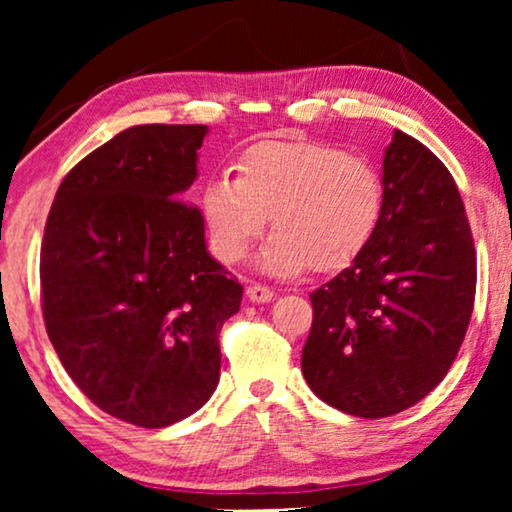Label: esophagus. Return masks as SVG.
Wrapping results in <instances>:
<instances>
[{
  "label": "esophagus",
  "mask_w": 512,
  "mask_h": 512,
  "mask_svg": "<svg viewBox=\"0 0 512 512\" xmlns=\"http://www.w3.org/2000/svg\"><path fill=\"white\" fill-rule=\"evenodd\" d=\"M247 298L251 300V303H270V300L275 298V293H272L270 286H265V284H249Z\"/></svg>",
  "instance_id": "obj_1"
}]
</instances>
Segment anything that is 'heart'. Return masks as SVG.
Returning a JSON list of instances; mask_svg holds the SVG:
<instances>
[{"mask_svg":"<svg viewBox=\"0 0 512 512\" xmlns=\"http://www.w3.org/2000/svg\"><path fill=\"white\" fill-rule=\"evenodd\" d=\"M240 177L221 172L205 184L214 254L237 263L268 223L275 233L258 268L275 277L345 268L373 237L384 209V181L363 156L319 142H261L242 153Z\"/></svg>","mask_w":512,"mask_h":512,"instance_id":"b5f03b06","label":"heart"}]
</instances>
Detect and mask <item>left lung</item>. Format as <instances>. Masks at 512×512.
<instances>
[{"instance_id": "obj_1", "label": "left lung", "mask_w": 512, "mask_h": 512, "mask_svg": "<svg viewBox=\"0 0 512 512\" xmlns=\"http://www.w3.org/2000/svg\"><path fill=\"white\" fill-rule=\"evenodd\" d=\"M384 209L352 265L310 296L303 375L321 401L389 417L436 389L457 359L475 300V247L452 174L394 130Z\"/></svg>"}]
</instances>
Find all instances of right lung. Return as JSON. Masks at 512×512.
<instances>
[{"label": "right lung", "mask_w": 512, "mask_h": 512, "mask_svg": "<svg viewBox=\"0 0 512 512\" xmlns=\"http://www.w3.org/2000/svg\"><path fill=\"white\" fill-rule=\"evenodd\" d=\"M207 125H135L62 179L41 242L46 333L107 415L163 429L219 384V333L242 284L205 242L198 179Z\"/></svg>", "instance_id": "obj_1"}]
</instances>
